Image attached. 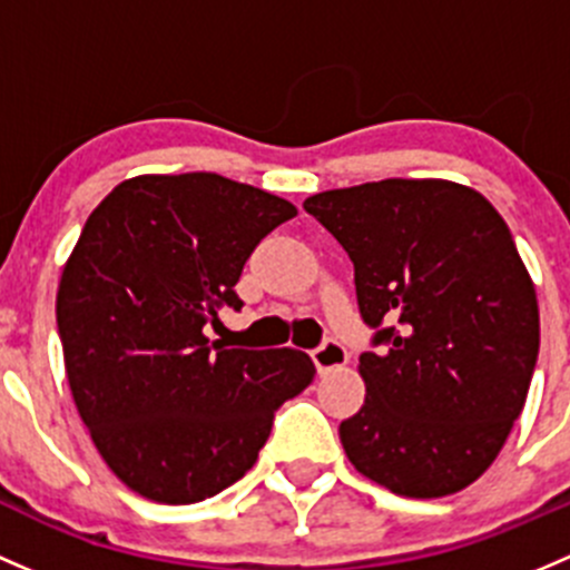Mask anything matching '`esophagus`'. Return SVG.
I'll return each mask as SVG.
<instances>
[{
	"instance_id": "esophagus-1",
	"label": "esophagus",
	"mask_w": 570,
	"mask_h": 570,
	"mask_svg": "<svg viewBox=\"0 0 570 570\" xmlns=\"http://www.w3.org/2000/svg\"><path fill=\"white\" fill-rule=\"evenodd\" d=\"M313 362L321 375L332 373L337 371V367H345V362H348V351H345L340 343H334V340H326L321 348L313 351Z\"/></svg>"
}]
</instances>
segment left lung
<instances>
[{"mask_svg": "<svg viewBox=\"0 0 570 570\" xmlns=\"http://www.w3.org/2000/svg\"><path fill=\"white\" fill-rule=\"evenodd\" d=\"M304 210L348 252L362 318L386 343L360 356L367 395L340 422L345 455L412 500L466 489L508 442L541 343L535 285L500 210L442 178L328 189Z\"/></svg>", "mask_w": 570, "mask_h": 570, "instance_id": "8db88e82", "label": "left lung"}]
</instances>
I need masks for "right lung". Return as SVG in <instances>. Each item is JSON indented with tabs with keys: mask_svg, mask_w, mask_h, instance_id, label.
I'll return each instance as SVG.
<instances>
[{
	"mask_svg": "<svg viewBox=\"0 0 570 570\" xmlns=\"http://www.w3.org/2000/svg\"><path fill=\"white\" fill-rule=\"evenodd\" d=\"M296 205L216 173L137 175L85 222L57 326L76 412L134 494L191 504L244 478L279 403L313 381L304 351L225 348L205 324L242 307L246 257Z\"/></svg>",
	"mask_w": 570,
	"mask_h": 570,
	"instance_id": "add662e5",
	"label": "right lung"
}]
</instances>
